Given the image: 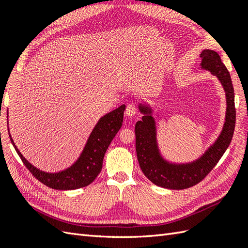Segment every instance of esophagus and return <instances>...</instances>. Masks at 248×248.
Wrapping results in <instances>:
<instances>
[{"label":"esophagus","instance_id":"34e87169","mask_svg":"<svg viewBox=\"0 0 248 248\" xmlns=\"http://www.w3.org/2000/svg\"><path fill=\"white\" fill-rule=\"evenodd\" d=\"M136 113H138V107H136L135 103H129L125 108V115L132 117Z\"/></svg>","mask_w":248,"mask_h":248}]
</instances>
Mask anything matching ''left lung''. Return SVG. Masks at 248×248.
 <instances>
[{
	"mask_svg": "<svg viewBox=\"0 0 248 248\" xmlns=\"http://www.w3.org/2000/svg\"><path fill=\"white\" fill-rule=\"evenodd\" d=\"M200 57L202 69L217 77L226 93L227 108L224 128L215 143L198 160L186 164H173L163 159L160 154L151 108L140 104V110L144 116L135 124L136 155L141 171L157 186L184 189L196 186L217 164L232 140L235 127V108L234 91L229 71L215 51L203 50Z\"/></svg>",
	"mask_w": 248,
	"mask_h": 248,
	"instance_id": "obj_1",
	"label": "left lung"
}]
</instances>
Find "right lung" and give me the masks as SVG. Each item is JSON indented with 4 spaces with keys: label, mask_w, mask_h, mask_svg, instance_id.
<instances>
[{
    "label": "right lung",
    "mask_w": 248,
    "mask_h": 248,
    "mask_svg": "<svg viewBox=\"0 0 248 248\" xmlns=\"http://www.w3.org/2000/svg\"><path fill=\"white\" fill-rule=\"evenodd\" d=\"M124 109L125 105L123 104L100 118L78 161L60 172L52 173L39 170L21 155L8 132L9 139L24 165L37 180L54 189H77L89 186L101 171L105 152L123 125Z\"/></svg>",
    "instance_id": "right-lung-1"
}]
</instances>
